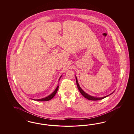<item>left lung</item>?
<instances>
[{
    "label": "left lung",
    "instance_id": "8db88e82",
    "mask_svg": "<svg viewBox=\"0 0 134 134\" xmlns=\"http://www.w3.org/2000/svg\"><path fill=\"white\" fill-rule=\"evenodd\" d=\"M76 83H77V88H78V89L79 90L80 93L82 94V95L84 97L86 98L87 99L89 100H92V101H97V100H102V99H104V98H105L107 97H108V96H109V95H108V96H106L105 97H103L102 98H97L94 97H93V96H90V95H89L88 94L86 93L85 92H84V91L82 90V89H81V87L80 86V85H79L77 79L76 77ZM113 93H112L111 94Z\"/></svg>",
    "mask_w": 134,
    "mask_h": 134
}]
</instances>
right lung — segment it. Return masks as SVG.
<instances>
[{"mask_svg": "<svg viewBox=\"0 0 134 134\" xmlns=\"http://www.w3.org/2000/svg\"><path fill=\"white\" fill-rule=\"evenodd\" d=\"M61 76L60 77V79L61 77ZM60 79H59V80H60ZM58 87H59V86L58 85L57 86V88L55 89V90L51 94V95H49L48 96L44 98H42V99H37V100H36L37 101H49V100H51L52 98H53V97L55 96V95L57 93V90H58Z\"/></svg>", "mask_w": 134, "mask_h": 134, "instance_id": "right-lung-1", "label": "right lung"}]
</instances>
